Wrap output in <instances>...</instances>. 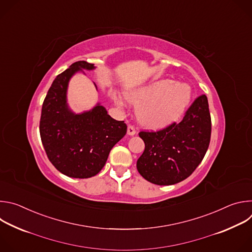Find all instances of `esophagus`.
Instances as JSON below:
<instances>
[{"instance_id":"34e87169","label":"esophagus","mask_w":252,"mask_h":252,"mask_svg":"<svg viewBox=\"0 0 252 252\" xmlns=\"http://www.w3.org/2000/svg\"><path fill=\"white\" fill-rule=\"evenodd\" d=\"M135 132H136V130H135L134 126H132L129 125V126H127V134H128V135H134Z\"/></svg>"}]
</instances>
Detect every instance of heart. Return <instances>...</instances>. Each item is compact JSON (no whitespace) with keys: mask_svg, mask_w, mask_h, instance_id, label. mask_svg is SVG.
I'll list each match as a JSON object with an SVG mask.
<instances>
[{"mask_svg":"<svg viewBox=\"0 0 252 252\" xmlns=\"http://www.w3.org/2000/svg\"><path fill=\"white\" fill-rule=\"evenodd\" d=\"M189 86L173 80H160L127 94L128 100L138 104L139 122L149 126H162L182 116L190 101ZM119 103L123 104L122 99Z\"/></svg>","mask_w":252,"mask_h":252,"instance_id":"1","label":"heart"}]
</instances>
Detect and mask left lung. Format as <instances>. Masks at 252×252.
Returning a JSON list of instances; mask_svg holds the SVG:
<instances>
[{"label":"left lung","mask_w":252,"mask_h":252,"mask_svg":"<svg viewBox=\"0 0 252 252\" xmlns=\"http://www.w3.org/2000/svg\"><path fill=\"white\" fill-rule=\"evenodd\" d=\"M211 119L205 94L194 99L181 123L157 131H140L145 152L136 161L139 174L158 186L188 178L203 159L209 146Z\"/></svg>","instance_id":"8db88e82"}]
</instances>
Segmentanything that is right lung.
<instances>
[{
    "label": "right lung",
    "mask_w": 252,
    "mask_h": 252,
    "mask_svg": "<svg viewBox=\"0 0 252 252\" xmlns=\"http://www.w3.org/2000/svg\"><path fill=\"white\" fill-rule=\"evenodd\" d=\"M84 68L91 70L94 65L79 61L57 76L45 97L40 121L41 139L50 161L60 172L74 178L97 174L127 128L124 121L114 120L99 103L79 115L68 109V82Z\"/></svg>",
    "instance_id": "right-lung-1"
}]
</instances>
